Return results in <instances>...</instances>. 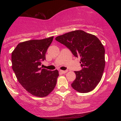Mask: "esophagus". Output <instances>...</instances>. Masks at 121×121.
I'll return each instance as SVG.
<instances>
[{
	"label": "esophagus",
	"mask_w": 121,
	"mask_h": 121,
	"mask_svg": "<svg viewBox=\"0 0 121 121\" xmlns=\"http://www.w3.org/2000/svg\"><path fill=\"white\" fill-rule=\"evenodd\" d=\"M60 72V73H62V74H65V73H66V72H68V70H61Z\"/></svg>",
	"instance_id": "obj_1"
}]
</instances>
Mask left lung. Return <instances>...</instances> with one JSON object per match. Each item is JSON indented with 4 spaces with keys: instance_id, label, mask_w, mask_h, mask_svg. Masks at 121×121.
<instances>
[{
    "instance_id": "obj_1",
    "label": "left lung",
    "mask_w": 121,
    "mask_h": 121,
    "mask_svg": "<svg viewBox=\"0 0 121 121\" xmlns=\"http://www.w3.org/2000/svg\"><path fill=\"white\" fill-rule=\"evenodd\" d=\"M81 58L80 71H74L76 78L72 87L79 93H85L95 89L103 75L105 66V48L95 35L82 30L69 32L55 38Z\"/></svg>"
}]
</instances>
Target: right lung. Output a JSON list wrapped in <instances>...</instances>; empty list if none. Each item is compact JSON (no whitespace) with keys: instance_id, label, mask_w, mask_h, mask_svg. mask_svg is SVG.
Wrapping results in <instances>:
<instances>
[{"instance_id":"add662e5","label":"right lung","mask_w":121,"mask_h":121,"mask_svg":"<svg viewBox=\"0 0 121 121\" xmlns=\"http://www.w3.org/2000/svg\"><path fill=\"white\" fill-rule=\"evenodd\" d=\"M53 39V36L20 43L12 52V68L18 81L35 96H47L56 85L59 71L39 68Z\"/></svg>"}]
</instances>
